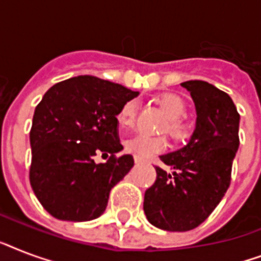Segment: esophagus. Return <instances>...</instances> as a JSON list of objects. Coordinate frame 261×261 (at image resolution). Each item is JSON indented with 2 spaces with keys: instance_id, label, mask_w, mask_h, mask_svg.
<instances>
[{
  "instance_id": "34e87169",
  "label": "esophagus",
  "mask_w": 261,
  "mask_h": 261,
  "mask_svg": "<svg viewBox=\"0 0 261 261\" xmlns=\"http://www.w3.org/2000/svg\"><path fill=\"white\" fill-rule=\"evenodd\" d=\"M134 163L135 164H141V163H142V160L139 159V157H134Z\"/></svg>"
}]
</instances>
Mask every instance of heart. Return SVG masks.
<instances>
[{
    "label": "heart",
    "instance_id": "1",
    "mask_svg": "<svg viewBox=\"0 0 261 261\" xmlns=\"http://www.w3.org/2000/svg\"><path fill=\"white\" fill-rule=\"evenodd\" d=\"M159 104L161 106L165 114H167L169 123L165 127L168 133L173 137L174 139L182 141L188 138L190 135V128L187 124L178 120L186 115L187 106L181 97L176 94H164L159 98ZM138 111V102L137 100H128L123 104L118 114V122L122 127H130L134 124L135 116ZM167 147V141L163 137H150V135L138 134L133 138L127 139L124 142V149L126 151L134 154L139 159H149L150 155L161 153Z\"/></svg>",
    "mask_w": 261,
    "mask_h": 261
}]
</instances>
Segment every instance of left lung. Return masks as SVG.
I'll list each match as a JSON object with an SVG mask.
<instances>
[{"mask_svg": "<svg viewBox=\"0 0 261 261\" xmlns=\"http://www.w3.org/2000/svg\"><path fill=\"white\" fill-rule=\"evenodd\" d=\"M180 85L194 100L196 126L186 146L160 157L173 172L155 167L143 200L147 221L168 231L192 230L208 218L230 186L240 145V114L230 96L199 80Z\"/></svg>", "mask_w": 261, "mask_h": 261, "instance_id": "obj_1", "label": "left lung"}]
</instances>
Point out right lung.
I'll return each instance as SVG.
<instances>
[{
  "mask_svg": "<svg viewBox=\"0 0 261 261\" xmlns=\"http://www.w3.org/2000/svg\"><path fill=\"white\" fill-rule=\"evenodd\" d=\"M123 85L79 75L55 84L35 108L30 133V181L44 210L62 221L85 222L106 211L111 190L134 167L122 150L118 116L138 96ZM111 154L96 164L97 154Z\"/></svg>",
  "mask_w": 261,
  "mask_h": 261,
  "instance_id": "right-lung-1",
  "label": "right lung"
}]
</instances>
